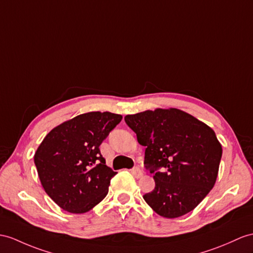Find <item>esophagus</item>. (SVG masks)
<instances>
[{
    "label": "esophagus",
    "instance_id": "obj_1",
    "mask_svg": "<svg viewBox=\"0 0 253 253\" xmlns=\"http://www.w3.org/2000/svg\"><path fill=\"white\" fill-rule=\"evenodd\" d=\"M131 173L134 175V177H136V178H140L141 176H143V170H141L139 168L132 169Z\"/></svg>",
    "mask_w": 253,
    "mask_h": 253
}]
</instances>
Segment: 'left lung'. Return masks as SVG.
<instances>
[{
  "mask_svg": "<svg viewBox=\"0 0 253 253\" xmlns=\"http://www.w3.org/2000/svg\"><path fill=\"white\" fill-rule=\"evenodd\" d=\"M125 121L146 147L145 168L156 187L144 195L164 218L190 212L213 188L222 157L211 127L176 108L127 115Z\"/></svg>",
  "mask_w": 253,
  "mask_h": 253,
  "instance_id": "1",
  "label": "left lung"
}]
</instances>
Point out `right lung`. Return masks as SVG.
<instances>
[{
	"instance_id": "1",
	"label": "right lung",
	"mask_w": 253,
	"mask_h": 253,
	"mask_svg": "<svg viewBox=\"0 0 253 253\" xmlns=\"http://www.w3.org/2000/svg\"><path fill=\"white\" fill-rule=\"evenodd\" d=\"M121 115L91 112L63 122L47 134L34 156L45 192L64 211L84 213L108 193L117 174L106 165L100 145Z\"/></svg>"
}]
</instances>
